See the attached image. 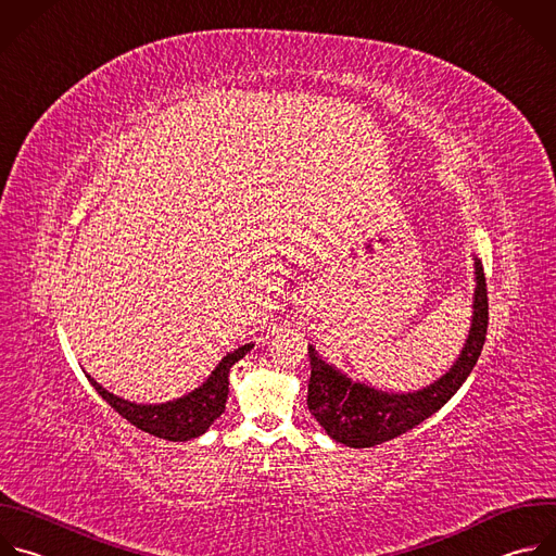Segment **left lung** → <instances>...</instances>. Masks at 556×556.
<instances>
[{"label": "left lung", "instance_id": "obj_1", "mask_svg": "<svg viewBox=\"0 0 556 556\" xmlns=\"http://www.w3.org/2000/svg\"><path fill=\"white\" fill-rule=\"evenodd\" d=\"M489 326V298L484 267L476 258V293H473V319L467 344L458 355L456 364L447 375H442L431 386L407 392L390 394L375 390L366 383H353L336 366L321 362L313 346H308L311 357V379L306 405L315 420L326 429V433L342 442L346 447L364 450L381 445L392 440L433 412L445 405L467 381L478 357L482 353Z\"/></svg>", "mask_w": 556, "mask_h": 556}]
</instances>
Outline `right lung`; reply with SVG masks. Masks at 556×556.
<instances>
[{
	"label": "right lung",
	"instance_id": "obj_1",
	"mask_svg": "<svg viewBox=\"0 0 556 556\" xmlns=\"http://www.w3.org/2000/svg\"><path fill=\"white\" fill-rule=\"evenodd\" d=\"M252 349H254V344H245V346L228 353L224 359L218 362V366L212 370V375L205 379L203 386H199L197 390H192L190 394H186L181 399L160 403V405H138V403L125 401L116 394L106 392L89 375H87V379L111 407H114L123 418H127L138 429H142L151 435L164 438V440L184 442V440L201 435L220 414H224L228 392H230V388H228L230 386V379H228L230 368L239 359H243Z\"/></svg>",
	"mask_w": 556,
	"mask_h": 556
}]
</instances>
